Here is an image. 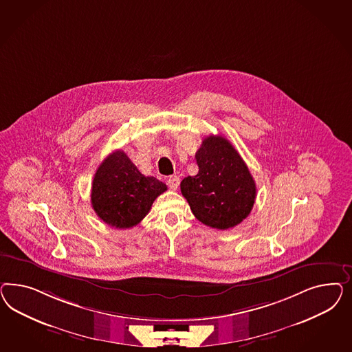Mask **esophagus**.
I'll return each mask as SVG.
<instances>
[{"instance_id":"1","label":"esophagus","mask_w":352,"mask_h":352,"mask_svg":"<svg viewBox=\"0 0 352 352\" xmlns=\"http://www.w3.org/2000/svg\"><path fill=\"white\" fill-rule=\"evenodd\" d=\"M179 177H177V175H170L169 178H168V186H169V188L173 190V191H175L177 188H178V186H179Z\"/></svg>"}]
</instances>
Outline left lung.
Returning <instances> with one entry per match:
<instances>
[{"label": "left lung", "mask_w": 352, "mask_h": 352, "mask_svg": "<svg viewBox=\"0 0 352 352\" xmlns=\"http://www.w3.org/2000/svg\"><path fill=\"white\" fill-rule=\"evenodd\" d=\"M195 157L199 173L181 183L193 215L217 230L241 223L253 209L256 188L239 152L222 135H209Z\"/></svg>", "instance_id": "left-lung-1"}]
</instances>
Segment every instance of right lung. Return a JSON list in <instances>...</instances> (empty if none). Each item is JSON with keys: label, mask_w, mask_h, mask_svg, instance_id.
Returning a JSON list of instances; mask_svg holds the SVG:
<instances>
[{"label": "right lung", "mask_w": 352, "mask_h": 352, "mask_svg": "<svg viewBox=\"0 0 352 352\" xmlns=\"http://www.w3.org/2000/svg\"><path fill=\"white\" fill-rule=\"evenodd\" d=\"M166 184L143 175L118 149L108 155L96 169L91 184V205L96 215L111 227L131 228L148 214Z\"/></svg>", "instance_id": "obj_1"}]
</instances>
